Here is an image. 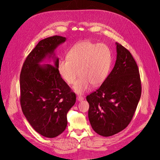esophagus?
Masks as SVG:
<instances>
[{"instance_id": "esophagus-1", "label": "esophagus", "mask_w": 160, "mask_h": 160, "mask_svg": "<svg viewBox=\"0 0 160 160\" xmlns=\"http://www.w3.org/2000/svg\"><path fill=\"white\" fill-rule=\"evenodd\" d=\"M77 100H78V101H82V100H83V97H82V96H78L77 97Z\"/></svg>"}]
</instances>
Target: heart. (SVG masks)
<instances>
[{
	"label": "heart",
	"mask_w": 160,
	"mask_h": 160,
	"mask_svg": "<svg viewBox=\"0 0 160 160\" xmlns=\"http://www.w3.org/2000/svg\"><path fill=\"white\" fill-rule=\"evenodd\" d=\"M67 56L59 61L58 70L69 84L73 83L80 74L73 86L75 93L82 94L91 85L98 87L106 80L112 65V53L106 45L80 41L71 48Z\"/></svg>",
	"instance_id": "b5f03b06"
}]
</instances>
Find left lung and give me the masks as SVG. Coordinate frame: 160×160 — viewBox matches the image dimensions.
<instances>
[{
  "label": "left lung",
  "instance_id": "obj_1",
  "mask_svg": "<svg viewBox=\"0 0 160 160\" xmlns=\"http://www.w3.org/2000/svg\"><path fill=\"white\" fill-rule=\"evenodd\" d=\"M117 59L106 80L88 95V117L93 130L104 137L123 130L130 122L141 97L138 67L128 50L116 43Z\"/></svg>",
  "mask_w": 160,
  "mask_h": 160
}]
</instances>
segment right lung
<instances>
[{
    "label": "right lung",
    "instance_id": "right-lung-1",
    "mask_svg": "<svg viewBox=\"0 0 160 160\" xmlns=\"http://www.w3.org/2000/svg\"><path fill=\"white\" fill-rule=\"evenodd\" d=\"M66 41L54 36L40 41L25 60L20 74V102L26 119L38 133L56 138L65 130L67 114L76 102V95L58 70L55 50ZM54 64L41 65L46 58Z\"/></svg>",
    "mask_w": 160,
    "mask_h": 160
}]
</instances>
